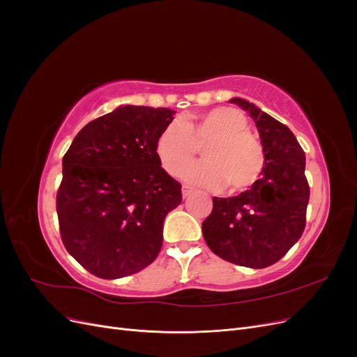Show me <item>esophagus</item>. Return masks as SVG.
Here are the masks:
<instances>
[{
  "instance_id": "1",
  "label": "esophagus",
  "mask_w": 357,
  "mask_h": 357,
  "mask_svg": "<svg viewBox=\"0 0 357 357\" xmlns=\"http://www.w3.org/2000/svg\"><path fill=\"white\" fill-rule=\"evenodd\" d=\"M192 193H193V189H192V188H189V186H183V188H181V195H183V198L190 197Z\"/></svg>"
}]
</instances>
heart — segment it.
I'll return each instance as SVG.
<instances>
[{
    "label": "heart",
    "instance_id": "obj_1",
    "mask_svg": "<svg viewBox=\"0 0 357 357\" xmlns=\"http://www.w3.org/2000/svg\"><path fill=\"white\" fill-rule=\"evenodd\" d=\"M247 128L240 110L218 107L188 122H169L158 138L156 152L168 174L177 176L204 146L205 160L183 171V180L211 189L226 183L231 192H240L259 178L265 160L261 143Z\"/></svg>",
    "mask_w": 357,
    "mask_h": 357
}]
</instances>
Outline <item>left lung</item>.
Masks as SVG:
<instances>
[{"instance_id":"left-lung-1","label":"left lung","mask_w":357,"mask_h":357,"mask_svg":"<svg viewBox=\"0 0 357 357\" xmlns=\"http://www.w3.org/2000/svg\"><path fill=\"white\" fill-rule=\"evenodd\" d=\"M253 119L264 149L262 177L248 190L213 198V211L202 222L204 240L225 261L266 268L280 261L305 228L310 188L305 153L282 122L253 102L232 98Z\"/></svg>"}]
</instances>
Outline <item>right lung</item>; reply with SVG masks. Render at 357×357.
Returning a JSON list of instances; mask_svg holds the SVG:
<instances>
[{
	"instance_id": "obj_1",
	"label": "right lung",
	"mask_w": 357,
	"mask_h": 357,
	"mask_svg": "<svg viewBox=\"0 0 357 357\" xmlns=\"http://www.w3.org/2000/svg\"><path fill=\"white\" fill-rule=\"evenodd\" d=\"M176 112L119 105L89 122L62 159L56 195L67 252L100 278L142 271L160 252L181 185L160 167L158 138Z\"/></svg>"
}]
</instances>
